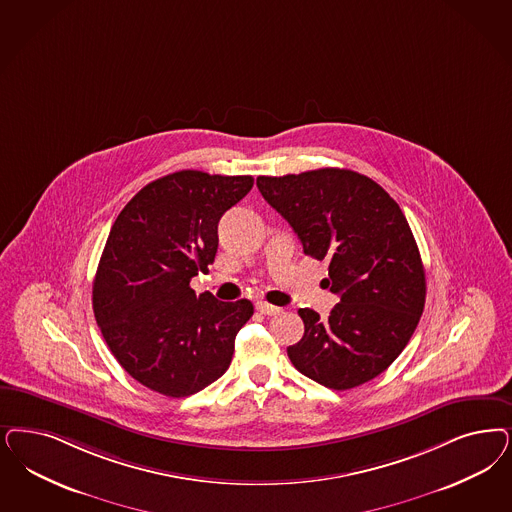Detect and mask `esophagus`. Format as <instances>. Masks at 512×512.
I'll list each match as a JSON object with an SVG mask.
<instances>
[{
  "instance_id": "34e87169",
  "label": "esophagus",
  "mask_w": 512,
  "mask_h": 512,
  "mask_svg": "<svg viewBox=\"0 0 512 512\" xmlns=\"http://www.w3.org/2000/svg\"><path fill=\"white\" fill-rule=\"evenodd\" d=\"M255 306H257V310H259L261 314H265V316H276V314L282 312V308H278V306H274V304H268L265 300H259Z\"/></svg>"
}]
</instances>
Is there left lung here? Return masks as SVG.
Segmentation results:
<instances>
[{
    "label": "left lung",
    "mask_w": 512,
    "mask_h": 512,
    "mask_svg": "<svg viewBox=\"0 0 512 512\" xmlns=\"http://www.w3.org/2000/svg\"><path fill=\"white\" fill-rule=\"evenodd\" d=\"M266 202L295 230L306 255L329 263L340 297L329 318L300 308L304 336L287 355L325 388H357L389 365L414 335L425 270L405 213L371 177L321 168L257 177Z\"/></svg>",
    "instance_id": "left-lung-1"
}]
</instances>
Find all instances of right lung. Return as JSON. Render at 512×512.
Listing matches in <instances>:
<instances>
[{
	"label": "right lung",
	"mask_w": 512,
	"mask_h": 512,
	"mask_svg": "<svg viewBox=\"0 0 512 512\" xmlns=\"http://www.w3.org/2000/svg\"><path fill=\"white\" fill-rule=\"evenodd\" d=\"M253 187L251 176L181 170L145 185L109 230L92 285L94 318L124 371L166 397H187L229 369L234 338L253 316L247 299L196 297L223 213Z\"/></svg>",
	"instance_id": "obj_1"
}]
</instances>
